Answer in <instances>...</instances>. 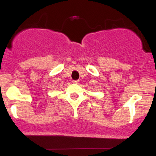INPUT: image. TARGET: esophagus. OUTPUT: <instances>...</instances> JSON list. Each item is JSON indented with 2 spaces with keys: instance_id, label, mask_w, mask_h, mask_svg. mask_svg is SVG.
<instances>
[{
  "instance_id": "esophagus-1",
  "label": "esophagus",
  "mask_w": 156,
  "mask_h": 156,
  "mask_svg": "<svg viewBox=\"0 0 156 156\" xmlns=\"http://www.w3.org/2000/svg\"><path fill=\"white\" fill-rule=\"evenodd\" d=\"M73 83H75V84H78V83H79V80H73Z\"/></svg>"
}]
</instances>
